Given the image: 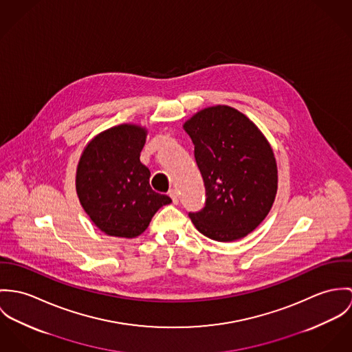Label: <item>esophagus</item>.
Masks as SVG:
<instances>
[{
    "mask_svg": "<svg viewBox=\"0 0 352 352\" xmlns=\"http://www.w3.org/2000/svg\"><path fill=\"white\" fill-rule=\"evenodd\" d=\"M168 195L171 197V199H173V202L177 205L178 202H179V197H178V192L175 190V189H171L170 192H168Z\"/></svg>",
    "mask_w": 352,
    "mask_h": 352,
    "instance_id": "obj_1",
    "label": "esophagus"
}]
</instances>
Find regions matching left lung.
Masks as SVG:
<instances>
[{
  "instance_id": "obj_1",
  "label": "left lung",
  "mask_w": 352,
  "mask_h": 352,
  "mask_svg": "<svg viewBox=\"0 0 352 352\" xmlns=\"http://www.w3.org/2000/svg\"><path fill=\"white\" fill-rule=\"evenodd\" d=\"M195 144L206 201L189 213L195 228L216 241L252 232L269 214L278 189L273 148L261 129L228 105L208 107L184 124Z\"/></svg>"
}]
</instances>
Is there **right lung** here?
<instances>
[{"label": "right lung", "instance_id": "obj_1", "mask_svg": "<svg viewBox=\"0 0 352 352\" xmlns=\"http://www.w3.org/2000/svg\"><path fill=\"white\" fill-rule=\"evenodd\" d=\"M147 129L120 124L96 135L83 148L76 175L79 202L104 234L132 239L143 234L157 209L171 198L150 186L140 162Z\"/></svg>", "mask_w": 352, "mask_h": 352}]
</instances>
